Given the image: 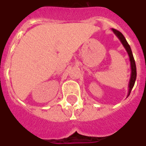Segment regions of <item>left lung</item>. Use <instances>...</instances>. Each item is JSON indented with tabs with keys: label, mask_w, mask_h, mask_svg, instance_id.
Returning a JSON list of instances; mask_svg holds the SVG:
<instances>
[{
	"label": "left lung",
	"mask_w": 146,
	"mask_h": 146,
	"mask_svg": "<svg viewBox=\"0 0 146 146\" xmlns=\"http://www.w3.org/2000/svg\"><path fill=\"white\" fill-rule=\"evenodd\" d=\"M112 31L114 33V34L117 38L120 40V41L121 42V44L124 46V48H125L126 52H127L129 57V61H130V67H131V74H130V79H129V91H128V95L127 98L129 96V94L131 93V90L133 89V87L134 86V83H135L136 78H137V69H136V64L133 56V52H132L131 48L129 46V44H128L127 40H125V36H123V34L119 32L117 29H112Z\"/></svg>",
	"instance_id": "obj_1"
}]
</instances>
